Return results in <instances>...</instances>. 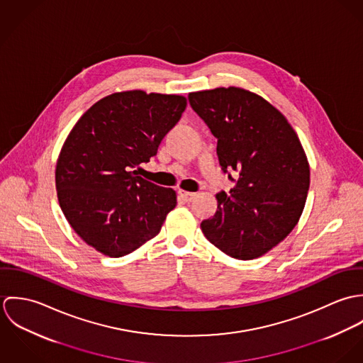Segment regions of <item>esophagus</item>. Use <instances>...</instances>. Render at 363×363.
<instances>
[{
	"instance_id": "34e87169",
	"label": "esophagus",
	"mask_w": 363,
	"mask_h": 363,
	"mask_svg": "<svg viewBox=\"0 0 363 363\" xmlns=\"http://www.w3.org/2000/svg\"><path fill=\"white\" fill-rule=\"evenodd\" d=\"M179 194H180V197L184 200V201H193L194 199H196V193H190V191H184V190H180L179 191Z\"/></svg>"
}]
</instances>
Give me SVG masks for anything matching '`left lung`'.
I'll use <instances>...</instances> for the list:
<instances>
[{"label":"left lung","instance_id":"left-lung-1","mask_svg":"<svg viewBox=\"0 0 363 363\" xmlns=\"http://www.w3.org/2000/svg\"><path fill=\"white\" fill-rule=\"evenodd\" d=\"M189 102L218 140L219 164L235 183L229 194H216L219 209L203 220V233L233 259L259 257L291 233L305 208L311 169L302 144L288 120L249 91L193 92Z\"/></svg>","mask_w":363,"mask_h":363}]
</instances>
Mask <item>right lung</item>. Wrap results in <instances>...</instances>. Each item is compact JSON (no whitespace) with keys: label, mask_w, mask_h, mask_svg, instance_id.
Here are the masks:
<instances>
[{"label":"right lung","mask_w":363,"mask_h":363,"mask_svg":"<svg viewBox=\"0 0 363 363\" xmlns=\"http://www.w3.org/2000/svg\"><path fill=\"white\" fill-rule=\"evenodd\" d=\"M187 101L128 91L88 108L67 137L55 167L58 203L84 242L121 257L160 232L176 193L137 174L157 154Z\"/></svg>","instance_id":"1"}]
</instances>
